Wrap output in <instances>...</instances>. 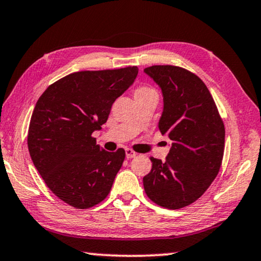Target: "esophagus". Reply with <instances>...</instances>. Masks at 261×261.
<instances>
[{"instance_id":"34e87169","label":"esophagus","mask_w":261,"mask_h":261,"mask_svg":"<svg viewBox=\"0 0 261 261\" xmlns=\"http://www.w3.org/2000/svg\"><path fill=\"white\" fill-rule=\"evenodd\" d=\"M137 155V153L134 152V150H132L130 148H126V158L127 159H132Z\"/></svg>"}]
</instances>
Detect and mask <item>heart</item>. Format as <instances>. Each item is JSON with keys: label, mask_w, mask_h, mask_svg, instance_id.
I'll return each instance as SVG.
<instances>
[{"label": "heart", "mask_w": 261, "mask_h": 261, "mask_svg": "<svg viewBox=\"0 0 261 261\" xmlns=\"http://www.w3.org/2000/svg\"><path fill=\"white\" fill-rule=\"evenodd\" d=\"M150 90H153V89L147 88V87H142V88H139V89H137V92H135V95H137V94H142V93L150 92Z\"/></svg>", "instance_id": "b5f03b06"}]
</instances>
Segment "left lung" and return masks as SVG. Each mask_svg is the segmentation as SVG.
<instances>
[{"instance_id": "obj_1", "label": "left lung", "mask_w": 261, "mask_h": 261, "mask_svg": "<svg viewBox=\"0 0 261 261\" xmlns=\"http://www.w3.org/2000/svg\"><path fill=\"white\" fill-rule=\"evenodd\" d=\"M145 73L161 89L159 129L172 141L166 161L150 158L143 176L148 198L165 208L177 210L201 196L220 169L225 127L206 85L175 66H152Z\"/></svg>"}]
</instances>
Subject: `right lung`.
Returning <instances> with one entry per match:
<instances>
[{"instance_id":"right-lung-1","label":"right lung","mask_w":261,"mask_h":261,"mask_svg":"<svg viewBox=\"0 0 261 261\" xmlns=\"http://www.w3.org/2000/svg\"><path fill=\"white\" fill-rule=\"evenodd\" d=\"M138 73V67L76 71L37 100L28 130L30 158L49 190L75 208L95 206L111 192L126 153L107 152L92 134Z\"/></svg>"}]
</instances>
